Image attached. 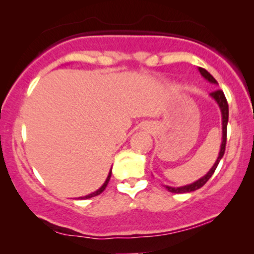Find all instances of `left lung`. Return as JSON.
<instances>
[{
  "instance_id": "obj_1",
  "label": "left lung",
  "mask_w": 254,
  "mask_h": 254,
  "mask_svg": "<svg viewBox=\"0 0 254 254\" xmlns=\"http://www.w3.org/2000/svg\"><path fill=\"white\" fill-rule=\"evenodd\" d=\"M198 70H199L200 75H202V76L205 78L206 81H209L210 83L218 84L217 81L215 80L214 77H212V75L210 74V72L206 71L205 69L198 68ZM210 97L214 99L215 101H216L218 107H220L221 116H222V142H221L220 153H218V156H217L216 161H215L214 166H212L210 170H209L208 173H206L205 176H203L202 178H199V179L196 180V182L189 184V185L178 186V188H173V186L165 185V188L167 189V190L170 192H173V193H186V192L196 191V190H198V189L202 188L204 184L208 182V180L211 178L212 174H214L215 170H216L217 166H218V162L221 161V159H222L223 155H224V150H226V142H227V124H228V116H229L228 103H227V99H226V97H224L223 92L221 89H217V90H215V92L210 93Z\"/></svg>"
}]
</instances>
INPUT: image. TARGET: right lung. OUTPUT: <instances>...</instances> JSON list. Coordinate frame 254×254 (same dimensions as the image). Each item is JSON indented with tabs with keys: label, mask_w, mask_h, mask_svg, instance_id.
<instances>
[{
	"label": "right lung",
	"mask_w": 254,
	"mask_h": 254,
	"mask_svg": "<svg viewBox=\"0 0 254 254\" xmlns=\"http://www.w3.org/2000/svg\"><path fill=\"white\" fill-rule=\"evenodd\" d=\"M111 174H112V170H110V173H109V176H107V178H106V180H105V183L103 184V186H101L100 189H98L97 191H94V192H92V193H89V194H87V196H83V197H78V199H88V198H92V197H95V196H98V194H100L101 192H103L105 189H106V186H107V184H109V182H110V178H111Z\"/></svg>",
	"instance_id": "obj_1"
}]
</instances>
